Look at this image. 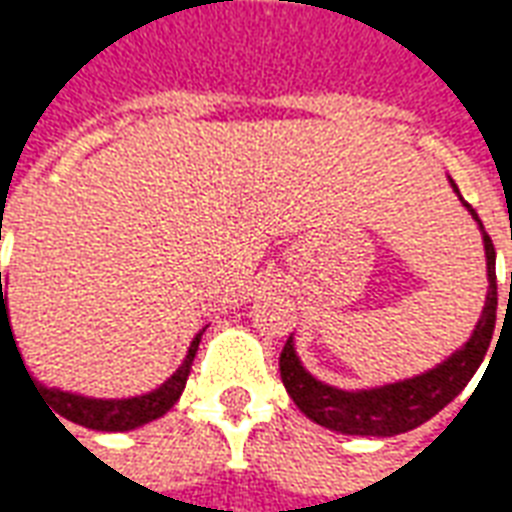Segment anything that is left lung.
<instances>
[{
	"instance_id": "obj_1",
	"label": "left lung",
	"mask_w": 512,
	"mask_h": 512,
	"mask_svg": "<svg viewBox=\"0 0 512 512\" xmlns=\"http://www.w3.org/2000/svg\"><path fill=\"white\" fill-rule=\"evenodd\" d=\"M450 186L461 197V191H458L452 178ZM463 205L480 227L485 246V271H488L485 307L480 321L474 326L472 337L458 351H452L441 365L430 367V370L414 378L373 386V389H337V386L318 381L307 367L301 365L296 345H293V334H290L282 354H279V376H282V384L288 389V395L293 397V403L301 408V414H307L312 422H318V425L329 430H337V433H345V436H397V433L419 428L422 422L436 417L441 408L461 395L463 386L472 381L477 367L483 365L485 351H488L491 337H494L499 299H496L494 244H491V238L485 233L483 222L474 213L472 205L469 202H463Z\"/></svg>"
}]
</instances>
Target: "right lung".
Masks as SVG:
<instances>
[{"mask_svg": "<svg viewBox=\"0 0 512 512\" xmlns=\"http://www.w3.org/2000/svg\"><path fill=\"white\" fill-rule=\"evenodd\" d=\"M2 329L10 332V321H7V293H2V271H0V337ZM202 332H197V337L191 340L189 354L183 359V365L172 373V376L164 381V384L147 392V395H136V397H123V400H104V397H84V395H73V392H62L57 386H46L35 381V378H27L32 381V386L38 389V395L46 397V403L51 406L54 414L60 417L71 419L76 425H84V428L93 430H134L139 425H147L153 419L164 417L169 408L178 403L180 392L186 389V378H189L191 362H194V354L200 348ZM13 337V332H10ZM16 345V340H13ZM18 354V348H16ZM21 359V354H18ZM24 365V362H21ZM27 370V367H24Z\"/></svg>", "mask_w": 512, "mask_h": 512, "instance_id": "add662e5", "label": "right lung"}]
</instances>
